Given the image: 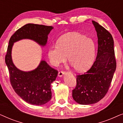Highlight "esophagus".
Masks as SVG:
<instances>
[{"instance_id":"esophagus-1","label":"esophagus","mask_w":123,"mask_h":123,"mask_svg":"<svg viewBox=\"0 0 123 123\" xmlns=\"http://www.w3.org/2000/svg\"><path fill=\"white\" fill-rule=\"evenodd\" d=\"M64 74V72L63 71H59L58 73V76L61 77L63 76V75Z\"/></svg>"}]
</instances>
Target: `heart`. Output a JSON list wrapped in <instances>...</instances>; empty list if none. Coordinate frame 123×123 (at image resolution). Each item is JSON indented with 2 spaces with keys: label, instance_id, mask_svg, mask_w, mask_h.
I'll return each instance as SVG.
<instances>
[{
  "label": "heart",
  "instance_id": "heart-1",
  "mask_svg": "<svg viewBox=\"0 0 123 123\" xmlns=\"http://www.w3.org/2000/svg\"><path fill=\"white\" fill-rule=\"evenodd\" d=\"M95 50L92 39L78 33H68L59 38L57 45L49 47L48 56L54 66L65 61L68 56V62L77 71L83 72L93 63Z\"/></svg>",
  "mask_w": 123,
  "mask_h": 123
}]
</instances>
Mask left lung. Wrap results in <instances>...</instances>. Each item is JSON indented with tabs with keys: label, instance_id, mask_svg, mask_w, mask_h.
Instances as JSON below:
<instances>
[{
	"label": "left lung",
	"instance_id": "8db88e82",
	"mask_svg": "<svg viewBox=\"0 0 123 123\" xmlns=\"http://www.w3.org/2000/svg\"><path fill=\"white\" fill-rule=\"evenodd\" d=\"M98 38V50L95 62L90 69L77 75V85L72 97L80 105L97 103L108 91L117 67L114 40L108 31L92 21Z\"/></svg>",
	"mask_w": 123,
	"mask_h": 123
}]
</instances>
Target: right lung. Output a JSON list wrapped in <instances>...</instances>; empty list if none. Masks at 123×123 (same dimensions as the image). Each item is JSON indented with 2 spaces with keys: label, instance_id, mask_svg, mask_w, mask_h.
<instances>
[{
  "label": "right lung",
  "instance_id": "add662e5",
  "mask_svg": "<svg viewBox=\"0 0 123 123\" xmlns=\"http://www.w3.org/2000/svg\"><path fill=\"white\" fill-rule=\"evenodd\" d=\"M53 29L52 26L28 23L18 29L9 41L5 61L9 70L11 85L22 99L32 105H43L51 100V84L56 80L58 72L45 60H41L38 66L31 71L19 70L13 63L12 49L14 43L22 39L33 40L45 46L48 35Z\"/></svg>",
  "mask_w": 123,
  "mask_h": 123
}]
</instances>
